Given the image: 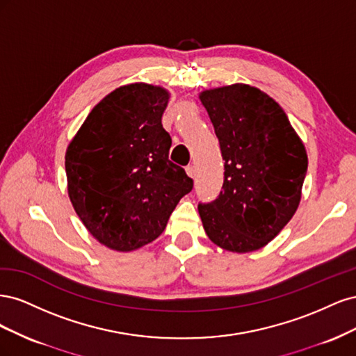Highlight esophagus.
<instances>
[{
	"instance_id": "34e87169",
	"label": "esophagus",
	"mask_w": 356,
	"mask_h": 356,
	"mask_svg": "<svg viewBox=\"0 0 356 356\" xmlns=\"http://www.w3.org/2000/svg\"><path fill=\"white\" fill-rule=\"evenodd\" d=\"M186 172H187V175L188 177H195L196 175V166L195 165H188L187 168H186Z\"/></svg>"
}]
</instances>
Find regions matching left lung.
<instances>
[{
  "label": "left lung",
  "mask_w": 356,
  "mask_h": 356,
  "mask_svg": "<svg viewBox=\"0 0 356 356\" xmlns=\"http://www.w3.org/2000/svg\"><path fill=\"white\" fill-rule=\"evenodd\" d=\"M220 141L224 182L217 199L199 203L209 239L232 252L267 245L298 208L307 154L285 111L246 84L200 95Z\"/></svg>",
  "instance_id": "1"
}]
</instances>
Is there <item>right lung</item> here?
<instances>
[{"label": "right lung", "instance_id": "right-lung-1", "mask_svg": "<svg viewBox=\"0 0 356 356\" xmlns=\"http://www.w3.org/2000/svg\"><path fill=\"white\" fill-rule=\"evenodd\" d=\"M169 93L135 83L95 106L65 156L68 195L95 239L134 251L163 233L193 179L169 160L170 135L161 124Z\"/></svg>", "mask_w": 356, "mask_h": 356}]
</instances>
